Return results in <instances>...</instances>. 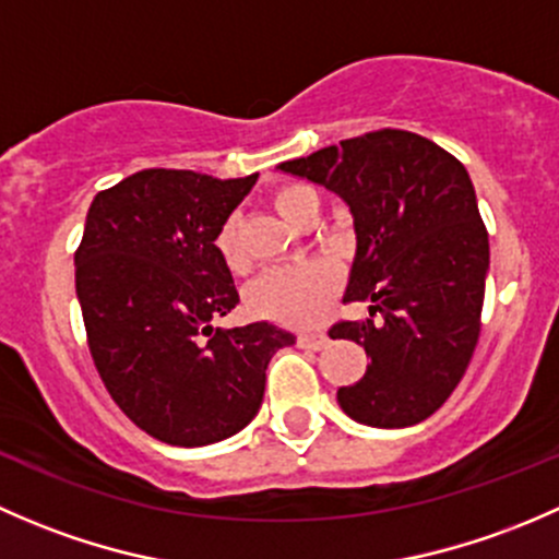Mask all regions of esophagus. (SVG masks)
Masks as SVG:
<instances>
[{
    "label": "esophagus",
    "instance_id": "obj_1",
    "mask_svg": "<svg viewBox=\"0 0 559 559\" xmlns=\"http://www.w3.org/2000/svg\"><path fill=\"white\" fill-rule=\"evenodd\" d=\"M328 342H331V338H328L325 331H301L298 333V344H301L304 349H322Z\"/></svg>",
    "mask_w": 559,
    "mask_h": 559
}]
</instances>
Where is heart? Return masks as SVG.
I'll return each mask as SVG.
<instances>
[{
    "label": "heart",
    "instance_id": "1",
    "mask_svg": "<svg viewBox=\"0 0 559 559\" xmlns=\"http://www.w3.org/2000/svg\"><path fill=\"white\" fill-rule=\"evenodd\" d=\"M274 210L287 223L298 226L309 206H318V193L309 186H282L272 195ZM215 250L228 272L241 274L247 269V258L241 252L237 221H228L217 231ZM338 277L325 261H301L290 266H280L258 277L247 290V307L261 318L282 322V325H309L320 320L331 301L336 298Z\"/></svg>",
    "mask_w": 559,
    "mask_h": 559
}]
</instances>
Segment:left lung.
Returning a JSON list of instances; mask_svg holds the SVG:
<instances>
[{"instance_id":"obj_1","label":"left lung","mask_w":559,"mask_h":559,"mask_svg":"<svg viewBox=\"0 0 559 559\" xmlns=\"http://www.w3.org/2000/svg\"><path fill=\"white\" fill-rule=\"evenodd\" d=\"M347 201L355 252L342 320L331 338L364 344L371 364L338 388L344 414L371 428H408L436 412L471 364L481 331L490 241L465 166L425 136L368 131L280 164Z\"/></svg>"}]
</instances>
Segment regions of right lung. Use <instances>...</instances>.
<instances>
[{
    "label": "right lung",
    "instance_id": "right-lung-1",
    "mask_svg": "<svg viewBox=\"0 0 559 559\" xmlns=\"http://www.w3.org/2000/svg\"><path fill=\"white\" fill-rule=\"evenodd\" d=\"M255 180L142 169L91 201L74 252L91 358L120 412L164 444L239 433L272 355L296 342L272 322L212 325L239 304L215 237Z\"/></svg>",
    "mask_w": 559,
    "mask_h": 559
}]
</instances>
